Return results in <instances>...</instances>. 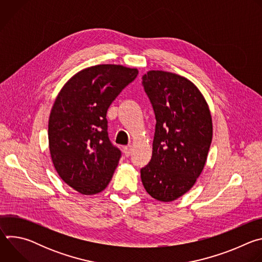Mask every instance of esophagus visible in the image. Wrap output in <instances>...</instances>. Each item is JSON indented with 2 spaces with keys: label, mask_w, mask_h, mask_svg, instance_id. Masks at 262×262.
<instances>
[{
  "label": "esophagus",
  "mask_w": 262,
  "mask_h": 262,
  "mask_svg": "<svg viewBox=\"0 0 262 262\" xmlns=\"http://www.w3.org/2000/svg\"><path fill=\"white\" fill-rule=\"evenodd\" d=\"M123 154L125 157H129L130 154H132V145H128V146H125L123 148Z\"/></svg>",
  "instance_id": "obj_1"
}]
</instances>
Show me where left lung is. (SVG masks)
<instances>
[{"label": "left lung", "mask_w": 262, "mask_h": 262, "mask_svg": "<svg viewBox=\"0 0 262 262\" xmlns=\"http://www.w3.org/2000/svg\"><path fill=\"white\" fill-rule=\"evenodd\" d=\"M157 119L150 162L141 169L146 192L170 202L192 189L201 174L212 139L208 105L188 79L163 70L142 78Z\"/></svg>", "instance_id": "8db88e82"}]
</instances>
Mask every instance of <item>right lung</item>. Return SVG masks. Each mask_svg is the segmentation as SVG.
<instances>
[{
	"label": "right lung",
	"mask_w": 262,
	"mask_h": 262,
	"mask_svg": "<svg viewBox=\"0 0 262 262\" xmlns=\"http://www.w3.org/2000/svg\"><path fill=\"white\" fill-rule=\"evenodd\" d=\"M138 76V69L101 64L85 68L63 86L49 120V145L59 176L83 195L103 191L121 151L107 135L106 111Z\"/></svg>",
	"instance_id": "obj_1"
}]
</instances>
